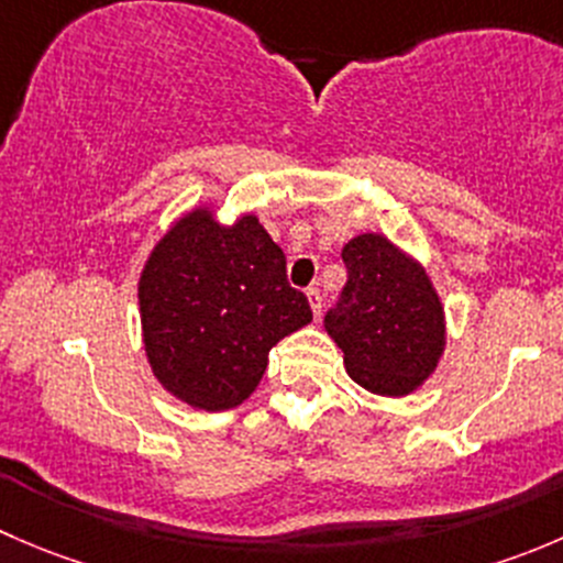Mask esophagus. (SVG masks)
I'll list each match as a JSON object with an SVG mask.
<instances>
[{
    "mask_svg": "<svg viewBox=\"0 0 563 563\" xmlns=\"http://www.w3.org/2000/svg\"><path fill=\"white\" fill-rule=\"evenodd\" d=\"M308 302H310V310H313L316 318H321V291L318 288H308Z\"/></svg>",
    "mask_w": 563,
    "mask_h": 563,
    "instance_id": "34e87169",
    "label": "esophagus"
}]
</instances>
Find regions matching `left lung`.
Masks as SVG:
<instances>
[{"mask_svg":"<svg viewBox=\"0 0 563 563\" xmlns=\"http://www.w3.org/2000/svg\"><path fill=\"white\" fill-rule=\"evenodd\" d=\"M345 280L323 316L349 376L367 391L406 397L433 376L446 345L444 308L419 261L382 234L343 247Z\"/></svg>","mask_w":563,"mask_h":563,"instance_id":"left-lung-1","label":"left lung"}]
</instances>
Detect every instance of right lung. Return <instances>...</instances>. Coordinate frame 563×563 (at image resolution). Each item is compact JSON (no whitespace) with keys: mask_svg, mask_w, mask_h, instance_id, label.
<instances>
[{"mask_svg":"<svg viewBox=\"0 0 563 563\" xmlns=\"http://www.w3.org/2000/svg\"><path fill=\"white\" fill-rule=\"evenodd\" d=\"M139 305L155 378L203 411L247 400L272 345L313 321L258 218L223 225L209 207L187 212L157 242L141 272Z\"/></svg>","mask_w":563,"mask_h":563,"instance_id":"1","label":"right lung"}]
</instances>
